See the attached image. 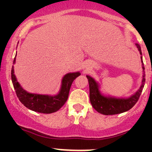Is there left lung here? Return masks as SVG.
<instances>
[{"mask_svg":"<svg viewBox=\"0 0 152 152\" xmlns=\"http://www.w3.org/2000/svg\"><path fill=\"white\" fill-rule=\"evenodd\" d=\"M137 49L139 50V53L142 56V50L139 44H135ZM141 61L142 64V84L140 88L135 94L131 95L129 97H115V96H110V95L103 94L100 91V84L96 82L95 79L92 77L87 75L89 82L90 88V100L92 104L93 107L100 113L103 115H115V114L122 113L126 112L132 108L133 106L137 103L139 96L142 92L144 88L145 82V67L142 61V56H141Z\"/></svg>","mask_w":152,"mask_h":152,"instance_id":"1","label":"left lung"}]
</instances>
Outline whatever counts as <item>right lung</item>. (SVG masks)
<instances>
[{"instance_id":"right-lung-1","label":"right lung","mask_w":152,"mask_h":152,"mask_svg":"<svg viewBox=\"0 0 152 152\" xmlns=\"http://www.w3.org/2000/svg\"><path fill=\"white\" fill-rule=\"evenodd\" d=\"M15 62L16 56L13 60V64H15ZM80 75L79 72L66 74L61 80V88L56 94H38L25 91L17 81L14 75L13 66H12L11 69L12 83L20 101L31 110L47 114L56 112L64 105L68 100L70 88L74 80Z\"/></svg>"}]
</instances>
